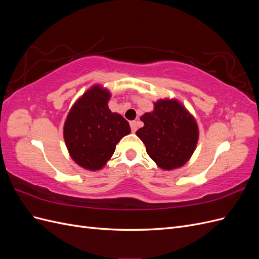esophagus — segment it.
<instances>
[{
  "mask_svg": "<svg viewBox=\"0 0 259 259\" xmlns=\"http://www.w3.org/2000/svg\"><path fill=\"white\" fill-rule=\"evenodd\" d=\"M130 124H131L132 132L135 133V132L137 131V128H138V122H137V121H132Z\"/></svg>",
  "mask_w": 259,
  "mask_h": 259,
  "instance_id": "1",
  "label": "esophagus"
}]
</instances>
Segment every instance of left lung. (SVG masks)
I'll return each instance as SVG.
<instances>
[{
	"label": "left lung",
	"instance_id": "left-lung-1",
	"mask_svg": "<svg viewBox=\"0 0 259 259\" xmlns=\"http://www.w3.org/2000/svg\"><path fill=\"white\" fill-rule=\"evenodd\" d=\"M153 111L140 116L144 126L136 132L148 155L164 170H171L189 161L199 140L194 116L177 99H159Z\"/></svg>",
	"mask_w": 259,
	"mask_h": 259
}]
</instances>
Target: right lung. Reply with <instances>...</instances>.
<instances>
[{
	"mask_svg": "<svg viewBox=\"0 0 259 259\" xmlns=\"http://www.w3.org/2000/svg\"><path fill=\"white\" fill-rule=\"evenodd\" d=\"M111 94L101 85H93L70 109L64 125V138L72 160L89 170L103 168L114 153L115 146L128 135L124 117L111 112Z\"/></svg>",
	"mask_w": 259,
	"mask_h": 259,
	"instance_id": "obj_1",
	"label": "right lung"
}]
</instances>
